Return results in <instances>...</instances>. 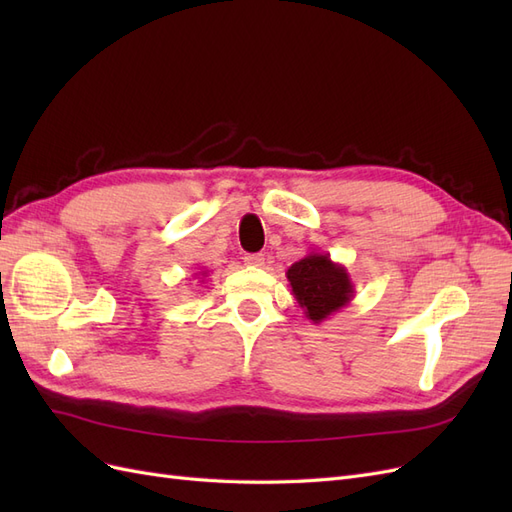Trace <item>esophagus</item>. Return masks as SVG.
I'll return each mask as SVG.
<instances>
[{"mask_svg": "<svg viewBox=\"0 0 512 512\" xmlns=\"http://www.w3.org/2000/svg\"><path fill=\"white\" fill-rule=\"evenodd\" d=\"M243 262L247 267H265V254H247Z\"/></svg>", "mask_w": 512, "mask_h": 512, "instance_id": "1", "label": "esophagus"}]
</instances>
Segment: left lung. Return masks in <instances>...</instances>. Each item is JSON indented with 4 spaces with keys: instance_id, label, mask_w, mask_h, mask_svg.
Here are the masks:
<instances>
[{
    "instance_id": "obj_1",
    "label": "left lung",
    "mask_w": 512,
    "mask_h": 512,
    "mask_svg": "<svg viewBox=\"0 0 512 512\" xmlns=\"http://www.w3.org/2000/svg\"><path fill=\"white\" fill-rule=\"evenodd\" d=\"M292 297L307 320L320 324L354 299V284L344 265L333 262L329 254L309 252L286 271Z\"/></svg>"
}]
</instances>
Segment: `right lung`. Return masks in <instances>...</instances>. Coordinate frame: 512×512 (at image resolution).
Wrapping results in <instances>:
<instances>
[{"mask_svg":"<svg viewBox=\"0 0 512 512\" xmlns=\"http://www.w3.org/2000/svg\"><path fill=\"white\" fill-rule=\"evenodd\" d=\"M198 275H203V277H205V275H207V271H200ZM198 282H203V280H198Z\"/></svg>","mask_w":512,"mask_h":512,"instance_id":"right-lung-1","label":"right lung"}]
</instances>
